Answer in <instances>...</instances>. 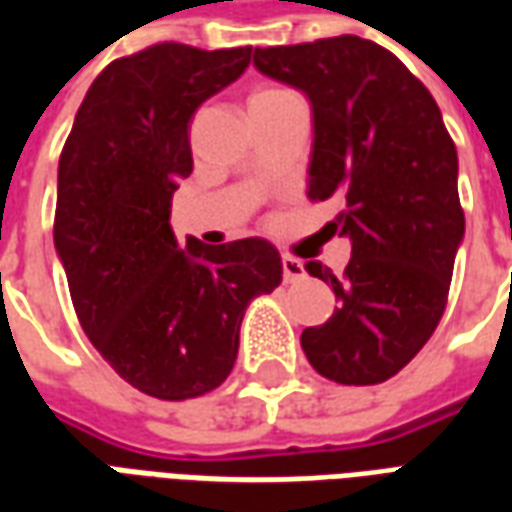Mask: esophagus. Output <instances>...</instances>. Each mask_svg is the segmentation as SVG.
<instances>
[{
  "mask_svg": "<svg viewBox=\"0 0 512 512\" xmlns=\"http://www.w3.org/2000/svg\"><path fill=\"white\" fill-rule=\"evenodd\" d=\"M282 277H285V282H299V279H304V263L296 260V257L285 255L282 257Z\"/></svg>",
  "mask_w": 512,
  "mask_h": 512,
  "instance_id": "obj_1",
  "label": "esophagus"
}]
</instances>
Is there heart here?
I'll list each match as a JSON object with an SVG mask.
<instances>
[{
  "label": "heart",
  "instance_id": "1",
  "mask_svg": "<svg viewBox=\"0 0 512 512\" xmlns=\"http://www.w3.org/2000/svg\"><path fill=\"white\" fill-rule=\"evenodd\" d=\"M290 90H285V87H260V90H255L252 93V101L255 98H277V95H288Z\"/></svg>",
  "mask_w": 512,
  "mask_h": 512
}]
</instances>
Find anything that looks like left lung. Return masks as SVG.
<instances>
[{"mask_svg": "<svg viewBox=\"0 0 512 512\" xmlns=\"http://www.w3.org/2000/svg\"><path fill=\"white\" fill-rule=\"evenodd\" d=\"M255 68L312 106L307 197L334 200L329 222L351 241L332 285V318L301 332L310 365L329 381L381 384L436 332L463 241L458 153L428 87L373 40L340 35L255 49Z\"/></svg>", "mask_w": 512, "mask_h": 512, "instance_id": "left-lung-1", "label": "left lung"}]
</instances>
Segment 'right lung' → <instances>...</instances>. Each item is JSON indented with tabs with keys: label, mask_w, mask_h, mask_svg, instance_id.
Returning a JSON list of instances; mask_svg holds the SVG:
<instances>
[{
	"label": "right lung",
	"mask_w": 512,
	"mask_h": 512,
	"mask_svg": "<svg viewBox=\"0 0 512 512\" xmlns=\"http://www.w3.org/2000/svg\"><path fill=\"white\" fill-rule=\"evenodd\" d=\"M252 46L158 43L98 73L57 169L54 246L73 310L120 378L158 400L211 392L230 376L249 301L282 282L266 238L180 249L169 227L189 178V123L246 71Z\"/></svg>",
	"instance_id": "1"
}]
</instances>
